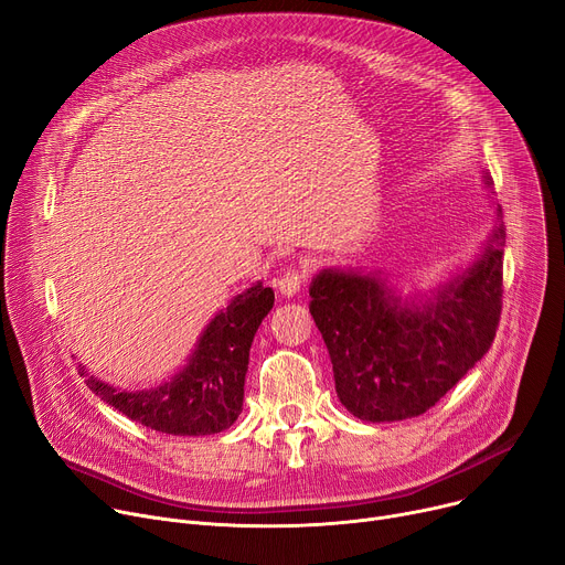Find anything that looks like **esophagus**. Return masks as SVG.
<instances>
[{
  "label": "esophagus",
  "instance_id": "1",
  "mask_svg": "<svg viewBox=\"0 0 565 565\" xmlns=\"http://www.w3.org/2000/svg\"><path fill=\"white\" fill-rule=\"evenodd\" d=\"M307 277H309V270H307V268H290V270L281 273V275L275 279V284H277V288L281 290L284 297H292V295L299 292V288H302V284L307 281Z\"/></svg>",
  "mask_w": 565,
  "mask_h": 565
}]
</instances>
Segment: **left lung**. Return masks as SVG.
<instances>
[{"label":"left lung","instance_id":"8db88e82","mask_svg":"<svg viewBox=\"0 0 565 565\" xmlns=\"http://www.w3.org/2000/svg\"><path fill=\"white\" fill-rule=\"evenodd\" d=\"M483 181L491 185L488 174ZM504 238L500 222L466 270L408 299L382 275L327 268L313 277L309 311L329 350L338 399L352 416L416 418L488 352L502 311Z\"/></svg>","mask_w":565,"mask_h":565}]
</instances>
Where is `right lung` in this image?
I'll list each match as a JSON object with an SVG mask.
<instances>
[{
	"label": "right lung",
	"instance_id": "right-lung-1",
	"mask_svg": "<svg viewBox=\"0 0 565 565\" xmlns=\"http://www.w3.org/2000/svg\"><path fill=\"white\" fill-rule=\"evenodd\" d=\"M273 305V288L260 281L236 295L206 324L188 363L157 388L122 391L99 382L84 365L79 372L97 397L149 429L172 436L224 431L243 411L249 348Z\"/></svg>",
	"mask_w": 565,
	"mask_h": 565
}]
</instances>
